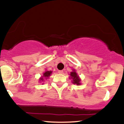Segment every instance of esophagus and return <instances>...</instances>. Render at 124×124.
I'll return each mask as SVG.
<instances>
[{"label": "esophagus", "instance_id": "34e87169", "mask_svg": "<svg viewBox=\"0 0 124 124\" xmlns=\"http://www.w3.org/2000/svg\"><path fill=\"white\" fill-rule=\"evenodd\" d=\"M63 72V70H59V72H58V73H60V74H62Z\"/></svg>", "mask_w": 124, "mask_h": 124}]
</instances>
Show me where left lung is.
<instances>
[{
	"mask_svg": "<svg viewBox=\"0 0 124 124\" xmlns=\"http://www.w3.org/2000/svg\"><path fill=\"white\" fill-rule=\"evenodd\" d=\"M70 76L71 79H72V83L73 84H76L77 85H80V79L79 77L78 76V74L76 72L75 70H73L72 72L70 73Z\"/></svg>",
	"mask_w": 124,
	"mask_h": 124,
	"instance_id": "8db88e82",
	"label": "left lung"
}]
</instances>
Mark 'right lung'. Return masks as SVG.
<instances>
[{"label": "right lung", "mask_w": 124, "mask_h": 124, "mask_svg": "<svg viewBox=\"0 0 124 124\" xmlns=\"http://www.w3.org/2000/svg\"><path fill=\"white\" fill-rule=\"evenodd\" d=\"M52 71L49 70V71H45V72L43 73V75L41 78L39 79V81L40 82H43L44 81V79H48L49 76H51V75L52 74Z\"/></svg>", "instance_id": "obj_1"}]
</instances>
